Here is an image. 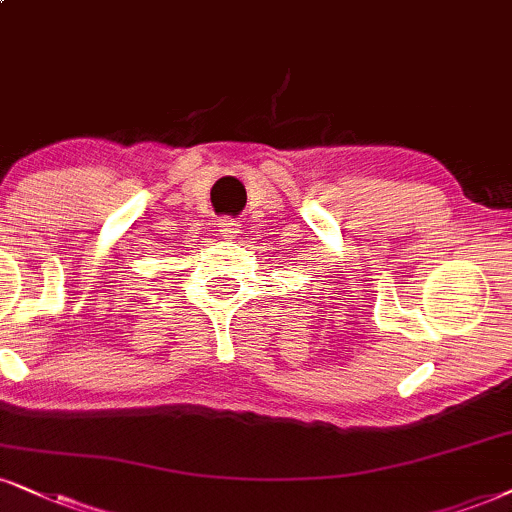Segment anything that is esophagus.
I'll return each mask as SVG.
<instances>
[{
    "mask_svg": "<svg viewBox=\"0 0 512 512\" xmlns=\"http://www.w3.org/2000/svg\"><path fill=\"white\" fill-rule=\"evenodd\" d=\"M219 231H222L226 238H234V236L241 234V222H238V219H234V217H222V219H219Z\"/></svg>",
    "mask_w": 512,
    "mask_h": 512,
    "instance_id": "obj_1",
    "label": "esophagus"
}]
</instances>
